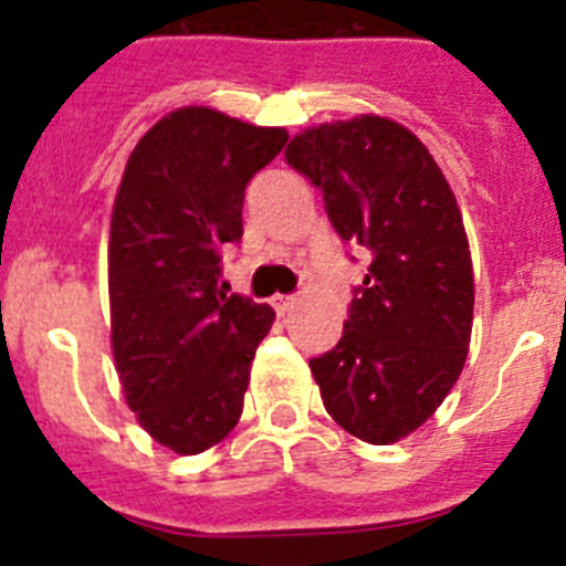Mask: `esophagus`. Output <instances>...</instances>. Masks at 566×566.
<instances>
[{
    "label": "esophagus",
    "instance_id": "1",
    "mask_svg": "<svg viewBox=\"0 0 566 566\" xmlns=\"http://www.w3.org/2000/svg\"><path fill=\"white\" fill-rule=\"evenodd\" d=\"M294 303H297V297H292V294H274L272 297V308L280 314V317H286V314L294 308Z\"/></svg>",
    "mask_w": 566,
    "mask_h": 566
}]
</instances>
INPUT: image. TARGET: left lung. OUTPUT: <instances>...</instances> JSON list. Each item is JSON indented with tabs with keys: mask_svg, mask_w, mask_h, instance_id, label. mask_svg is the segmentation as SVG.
Returning a JSON list of instances; mask_svg holds the SVG:
<instances>
[{
	"mask_svg": "<svg viewBox=\"0 0 566 566\" xmlns=\"http://www.w3.org/2000/svg\"><path fill=\"white\" fill-rule=\"evenodd\" d=\"M286 161L323 192L332 227L371 252L343 337L314 357L339 428L394 444L433 417L468 359L473 266L462 212L433 155L379 115L294 135Z\"/></svg>",
	"mask_w": 566,
	"mask_h": 566,
	"instance_id": "obj_1",
	"label": "left lung"
}]
</instances>
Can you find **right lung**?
I'll use <instances>...</instances> for the list:
<instances>
[{"label": "right lung", "mask_w": 566, "mask_h": 566, "mask_svg": "<svg viewBox=\"0 0 566 566\" xmlns=\"http://www.w3.org/2000/svg\"><path fill=\"white\" fill-rule=\"evenodd\" d=\"M289 142L209 107L164 115L129 153L109 221V339L144 431L192 457L243 411L274 312L221 289V249L243 234V192Z\"/></svg>", "instance_id": "add662e5"}]
</instances>
